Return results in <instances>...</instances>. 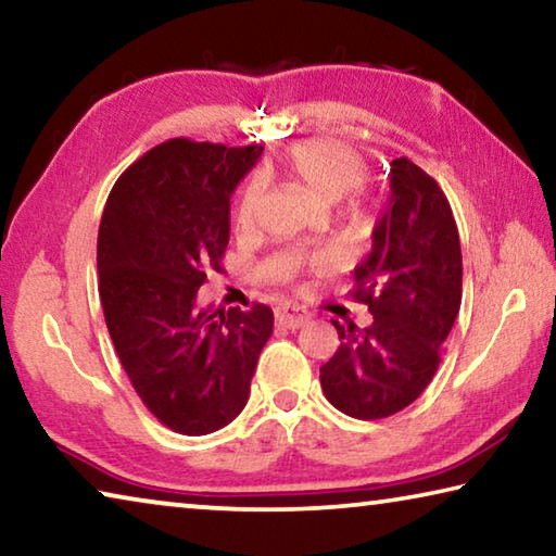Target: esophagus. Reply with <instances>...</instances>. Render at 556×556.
I'll return each mask as SVG.
<instances>
[{"label": "esophagus", "mask_w": 556, "mask_h": 556, "mask_svg": "<svg viewBox=\"0 0 556 556\" xmlns=\"http://www.w3.org/2000/svg\"><path fill=\"white\" fill-rule=\"evenodd\" d=\"M275 316H277V324L285 328H301L308 321V316L304 312H299V308H279Z\"/></svg>", "instance_id": "esophagus-1"}]
</instances>
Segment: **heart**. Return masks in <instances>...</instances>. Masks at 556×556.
<instances>
[{"mask_svg":"<svg viewBox=\"0 0 556 556\" xmlns=\"http://www.w3.org/2000/svg\"><path fill=\"white\" fill-rule=\"evenodd\" d=\"M262 174H281L321 203H333L363 181L365 159L341 139H304L289 147L275 162L262 166ZM260 208V184L242 188L235 205V228L252 230Z\"/></svg>","mask_w":556,"mask_h":556,"instance_id":"1","label":"heart"}]
</instances>
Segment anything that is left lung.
Segmentation results:
<instances>
[{"label": "left lung", "mask_w": 556, "mask_h": 556, "mask_svg": "<svg viewBox=\"0 0 556 556\" xmlns=\"http://www.w3.org/2000/svg\"><path fill=\"white\" fill-rule=\"evenodd\" d=\"M390 203L351 296L372 324L331 321L341 345L321 365L326 400L355 419H384L427 390L460 308L458 228L441 186L407 156L390 166Z\"/></svg>", "instance_id": "left-lung-1"}]
</instances>
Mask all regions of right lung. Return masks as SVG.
<instances>
[{"label":"right lung","mask_w":556,"mask_h":556,"mask_svg":"<svg viewBox=\"0 0 556 556\" xmlns=\"http://www.w3.org/2000/svg\"><path fill=\"white\" fill-rule=\"evenodd\" d=\"M262 154L186 137L149 149L112 186L98 232L100 301L131 388L176 434L203 437L248 404L275 314L195 306L223 269L230 195Z\"/></svg>","instance_id":"right-lung-1"}]
</instances>
